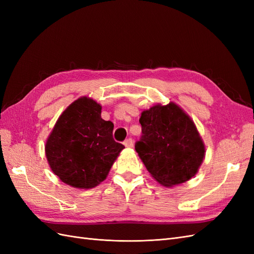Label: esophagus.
I'll list each match as a JSON object with an SVG mask.
<instances>
[{"label": "esophagus", "instance_id": "obj_1", "mask_svg": "<svg viewBox=\"0 0 254 254\" xmlns=\"http://www.w3.org/2000/svg\"><path fill=\"white\" fill-rule=\"evenodd\" d=\"M124 145L126 146V147H132V146H133V141H132V139H127V140L124 142Z\"/></svg>", "mask_w": 254, "mask_h": 254}]
</instances>
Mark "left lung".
<instances>
[{
	"label": "left lung",
	"instance_id": "left-lung-1",
	"mask_svg": "<svg viewBox=\"0 0 254 254\" xmlns=\"http://www.w3.org/2000/svg\"><path fill=\"white\" fill-rule=\"evenodd\" d=\"M140 124L143 134L135 150L152 178L165 188L193 178L205 146L189 114L174 102L157 104L142 112Z\"/></svg>",
	"mask_w": 254,
	"mask_h": 254
}]
</instances>
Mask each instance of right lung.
<instances>
[{
	"label": "right lung",
	"mask_w": 254,
	"mask_h": 254,
	"mask_svg": "<svg viewBox=\"0 0 254 254\" xmlns=\"http://www.w3.org/2000/svg\"><path fill=\"white\" fill-rule=\"evenodd\" d=\"M102 106L82 96L58 118L45 143L52 172L67 186L89 190L108 176L124 145L113 140V123L101 117Z\"/></svg>",
	"instance_id": "right-lung-1"
}]
</instances>
